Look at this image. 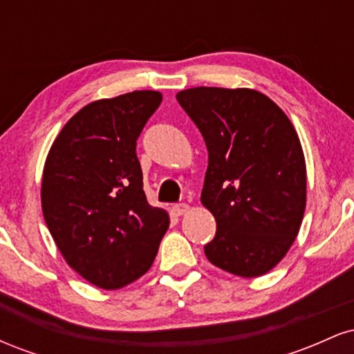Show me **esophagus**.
<instances>
[{
	"mask_svg": "<svg viewBox=\"0 0 354 354\" xmlns=\"http://www.w3.org/2000/svg\"><path fill=\"white\" fill-rule=\"evenodd\" d=\"M188 209H189V206L186 205V203H180V205H174L173 208H171L174 216H183V214L188 213Z\"/></svg>",
	"mask_w": 354,
	"mask_h": 354,
	"instance_id": "1",
	"label": "esophagus"
}]
</instances>
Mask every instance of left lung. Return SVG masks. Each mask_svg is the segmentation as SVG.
<instances>
[{
    "label": "left lung",
    "instance_id": "obj_1",
    "mask_svg": "<svg viewBox=\"0 0 354 354\" xmlns=\"http://www.w3.org/2000/svg\"><path fill=\"white\" fill-rule=\"evenodd\" d=\"M176 100L208 148L201 203L216 219V236L206 258L243 278L266 274L290 251L306 208V163L293 123L250 88L198 86Z\"/></svg>",
    "mask_w": 354,
    "mask_h": 354
}]
</instances>
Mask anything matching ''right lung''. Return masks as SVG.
Listing matches in <instances>:
<instances>
[{"mask_svg": "<svg viewBox=\"0 0 354 354\" xmlns=\"http://www.w3.org/2000/svg\"><path fill=\"white\" fill-rule=\"evenodd\" d=\"M163 101L133 91L93 101L63 126L44 161L41 208L59 253L101 290H120L153 265L168 211L146 201L136 140Z\"/></svg>", "mask_w": 354, "mask_h": 354, "instance_id": "1", "label": "right lung"}]
</instances>
